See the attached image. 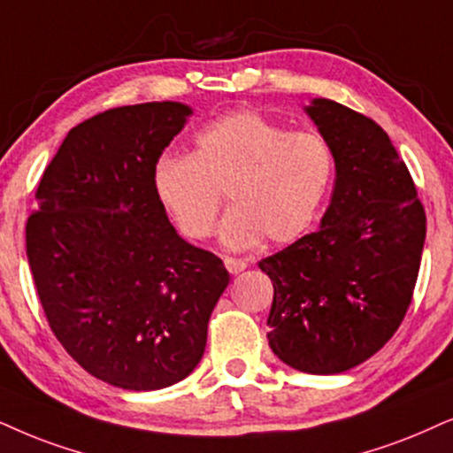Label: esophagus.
<instances>
[{
    "label": "esophagus",
    "instance_id": "1",
    "mask_svg": "<svg viewBox=\"0 0 453 453\" xmlns=\"http://www.w3.org/2000/svg\"><path fill=\"white\" fill-rule=\"evenodd\" d=\"M223 263H226V269L230 273H240V272H244V269H246V261L236 259V257H226Z\"/></svg>",
    "mask_w": 453,
    "mask_h": 453
}]
</instances>
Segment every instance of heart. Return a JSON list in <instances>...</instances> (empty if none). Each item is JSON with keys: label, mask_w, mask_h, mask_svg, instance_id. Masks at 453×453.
Wrapping results in <instances>:
<instances>
[{"label": "heart", "mask_w": 453, "mask_h": 453, "mask_svg": "<svg viewBox=\"0 0 453 453\" xmlns=\"http://www.w3.org/2000/svg\"><path fill=\"white\" fill-rule=\"evenodd\" d=\"M332 180L334 150L319 131H288L253 111L209 123L194 135L192 154H163L152 169L158 203L190 240L213 234L226 192L232 207L221 240L236 250L263 236L299 240L322 213Z\"/></svg>", "instance_id": "obj_1"}]
</instances>
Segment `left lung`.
Returning <instances> with one entry per match:
<instances>
[{"mask_svg":"<svg viewBox=\"0 0 453 453\" xmlns=\"http://www.w3.org/2000/svg\"><path fill=\"white\" fill-rule=\"evenodd\" d=\"M305 112L334 150L336 180L319 230L259 261L273 282L267 341L290 368L339 374L385 347L403 322L426 215L380 125L326 98Z\"/></svg>","mask_w":453,"mask_h":453,"instance_id":"obj_1","label":"left lung"}]
</instances>
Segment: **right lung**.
Wrapping results in <instances>:
<instances>
[{
	"label": "right lung",
	"instance_id": "add662e5",
	"mask_svg": "<svg viewBox=\"0 0 453 453\" xmlns=\"http://www.w3.org/2000/svg\"><path fill=\"white\" fill-rule=\"evenodd\" d=\"M180 102L111 108L68 131L27 221V257L48 324L91 376L127 391L184 380L230 273L186 242L152 188L184 129Z\"/></svg>",
	"mask_w": 453,
	"mask_h": 453
}]
</instances>
